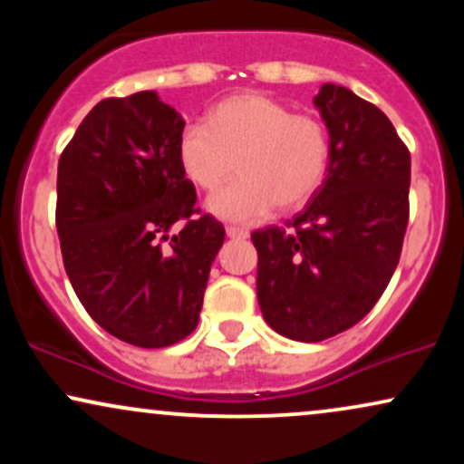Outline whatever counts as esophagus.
<instances>
[{"instance_id":"esophagus-1","label":"esophagus","mask_w":464,"mask_h":464,"mask_svg":"<svg viewBox=\"0 0 464 464\" xmlns=\"http://www.w3.org/2000/svg\"><path fill=\"white\" fill-rule=\"evenodd\" d=\"M227 236L231 237V239H246L248 237V231L246 228H242V227H227Z\"/></svg>"}]
</instances>
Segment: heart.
I'll return each instance as SVG.
<instances>
[{
  "label": "heart",
  "mask_w": 464,
  "mask_h": 464,
  "mask_svg": "<svg viewBox=\"0 0 464 464\" xmlns=\"http://www.w3.org/2000/svg\"><path fill=\"white\" fill-rule=\"evenodd\" d=\"M329 135L321 120L292 113L279 100L239 93L218 102L207 124H188L179 137V161L196 188L216 191L214 214L257 222L275 209H296L321 189L329 165Z\"/></svg>",
  "instance_id": "1"
}]
</instances>
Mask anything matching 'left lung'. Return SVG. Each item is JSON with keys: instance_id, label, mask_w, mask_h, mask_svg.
<instances>
[{"instance_id": "1", "label": "left lung", "mask_w": 464, "mask_h": 464, "mask_svg": "<svg viewBox=\"0 0 464 464\" xmlns=\"http://www.w3.org/2000/svg\"><path fill=\"white\" fill-rule=\"evenodd\" d=\"M314 102L332 137L327 179L285 227L250 233L266 323L301 343L347 332L372 310L410 218V150L391 120L335 84Z\"/></svg>"}]
</instances>
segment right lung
I'll return each instance as SVG.
<instances>
[{
    "label": "right lung",
    "instance_id": "right-lung-1",
    "mask_svg": "<svg viewBox=\"0 0 464 464\" xmlns=\"http://www.w3.org/2000/svg\"><path fill=\"white\" fill-rule=\"evenodd\" d=\"M183 126L154 92L106 98L58 159L56 231L73 292L100 327L143 349L194 332L225 242L180 168Z\"/></svg>",
    "mask_w": 464,
    "mask_h": 464
}]
</instances>
